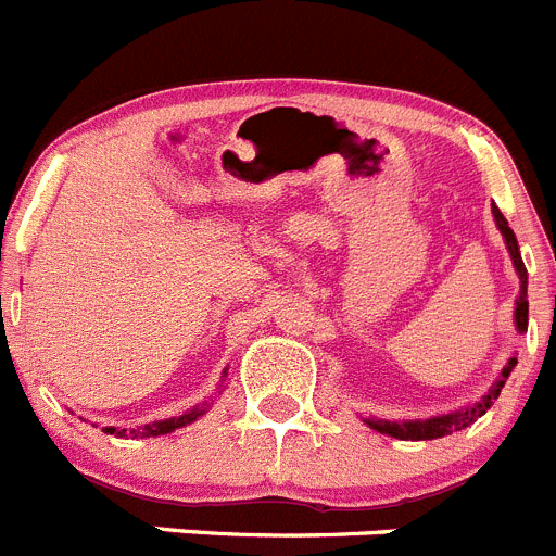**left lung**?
I'll use <instances>...</instances> for the list:
<instances>
[{"instance_id": "left-lung-1", "label": "left lung", "mask_w": 556, "mask_h": 556, "mask_svg": "<svg viewBox=\"0 0 556 556\" xmlns=\"http://www.w3.org/2000/svg\"><path fill=\"white\" fill-rule=\"evenodd\" d=\"M493 218H496V227L502 229L504 243H507L509 257H513V266H515V271H518V279H521V290H518V299H515V329H518V332H527V324H529L527 266H523L521 252H518V241H515V232L509 229L507 218L502 216V210H498L496 204H493ZM515 363H518L515 357L507 359V365H504L502 374H498L496 384L488 390V396H482L479 402H473L471 407H459V409H454V413L434 415V418H424V421H377V418H368L365 424H368L371 429H377V432L388 434V438H399V440L446 438V434L459 432V429H465V427H471L477 418H482V415L488 413L490 407H493V402H496L498 393H502L504 382H507V377H509V371L515 368Z\"/></svg>"}]
</instances>
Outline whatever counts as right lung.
Instances as JSON below:
<instances>
[{
    "mask_svg": "<svg viewBox=\"0 0 556 556\" xmlns=\"http://www.w3.org/2000/svg\"><path fill=\"white\" fill-rule=\"evenodd\" d=\"M224 377H227V371H224ZM207 413V402L202 404V407H193L191 413H182V415H174V418H166V421H152L147 424V427H138V429H118V427H104L102 432L108 434H116V438H157V434H168L174 432V429H182L188 427V424H193L199 418V415Z\"/></svg>",
    "mask_w": 556,
    "mask_h": 556,
    "instance_id": "add662e5",
    "label": "right lung"
}]
</instances>
